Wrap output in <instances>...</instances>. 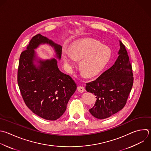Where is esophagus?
I'll return each mask as SVG.
<instances>
[{
	"label": "esophagus",
	"instance_id": "1",
	"mask_svg": "<svg viewBox=\"0 0 151 151\" xmlns=\"http://www.w3.org/2000/svg\"><path fill=\"white\" fill-rule=\"evenodd\" d=\"M77 90H78V91L79 92H80V93H83V92L85 91V88H84V87L81 86H78V87H77Z\"/></svg>",
	"mask_w": 151,
	"mask_h": 151
}]
</instances>
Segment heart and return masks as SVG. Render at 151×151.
<instances>
[{"instance_id": "1", "label": "heart", "mask_w": 151, "mask_h": 151, "mask_svg": "<svg viewBox=\"0 0 151 151\" xmlns=\"http://www.w3.org/2000/svg\"><path fill=\"white\" fill-rule=\"evenodd\" d=\"M63 59L68 68L71 70L81 60L80 68L87 77L98 75L106 66L111 58V51L99 42L87 38L73 44L69 49L64 48Z\"/></svg>"}]
</instances>
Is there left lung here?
Segmentation results:
<instances>
[{
    "label": "left lung",
    "mask_w": 151,
    "mask_h": 151,
    "mask_svg": "<svg viewBox=\"0 0 151 151\" xmlns=\"http://www.w3.org/2000/svg\"><path fill=\"white\" fill-rule=\"evenodd\" d=\"M119 47L114 64L96 80L86 84L87 91L93 93L97 98L89 111L99 119L109 117L122 110L133 86L132 66L127 51L120 41Z\"/></svg>",
    "instance_id": "1"
}]
</instances>
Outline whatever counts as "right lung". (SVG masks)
I'll return each mask as SVG.
<instances>
[{
	"mask_svg": "<svg viewBox=\"0 0 151 151\" xmlns=\"http://www.w3.org/2000/svg\"><path fill=\"white\" fill-rule=\"evenodd\" d=\"M45 44L53 48L56 58L61 60L62 47L40 34L36 35L21 54L18 83L26 105L34 113L55 120L66 110L77 84L60 70L57 59L43 60L38 57L35 50Z\"/></svg>",
	"mask_w": 151,
	"mask_h": 151,
	"instance_id": "1",
	"label": "right lung"
}]
</instances>
